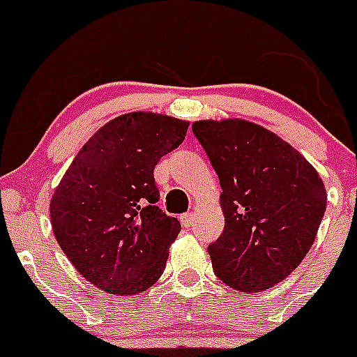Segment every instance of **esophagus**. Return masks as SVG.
<instances>
[{
	"label": "esophagus",
	"mask_w": 357,
	"mask_h": 357,
	"mask_svg": "<svg viewBox=\"0 0 357 357\" xmlns=\"http://www.w3.org/2000/svg\"><path fill=\"white\" fill-rule=\"evenodd\" d=\"M193 220H195L193 213H184V215H181V222L184 227H190V225L193 224Z\"/></svg>",
	"instance_id": "1"
}]
</instances>
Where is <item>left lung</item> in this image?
I'll return each instance as SVG.
<instances>
[{"mask_svg":"<svg viewBox=\"0 0 357 357\" xmlns=\"http://www.w3.org/2000/svg\"><path fill=\"white\" fill-rule=\"evenodd\" d=\"M193 133L222 185L225 225L208 248L215 274L236 291L271 289L316 240L327 206L324 181L291 144L249 121H197Z\"/></svg>","mask_w":357,"mask_h":357,"instance_id":"8db88e82","label":"left lung"}]
</instances>
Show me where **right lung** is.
Instances as JSON below:
<instances>
[{"label": "right lung", "mask_w": 357, "mask_h": 357, "mask_svg": "<svg viewBox=\"0 0 357 357\" xmlns=\"http://www.w3.org/2000/svg\"><path fill=\"white\" fill-rule=\"evenodd\" d=\"M188 126L149 112L115 117L81 148L54 191L57 243L88 282L109 294H139L164 273L181 222L157 206L153 169L182 144Z\"/></svg>", "instance_id": "1"}]
</instances>
